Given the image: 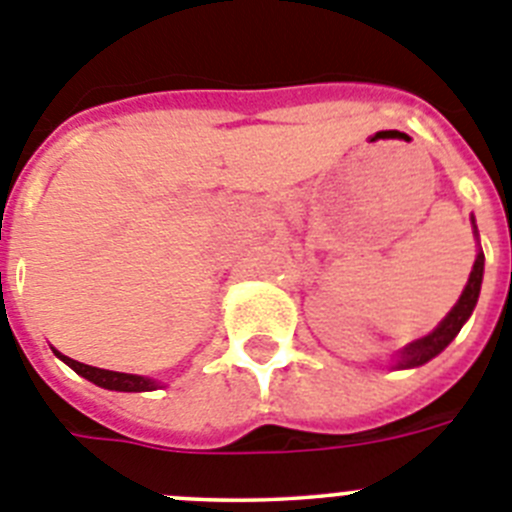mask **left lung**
Returning a JSON list of instances; mask_svg holds the SVG:
<instances>
[{
	"mask_svg": "<svg viewBox=\"0 0 512 512\" xmlns=\"http://www.w3.org/2000/svg\"><path fill=\"white\" fill-rule=\"evenodd\" d=\"M482 270H485V255H477L474 260L472 273H469L467 280V288H464L462 298L457 301V306L451 308L449 316L436 326L431 334H426L423 339L418 342L408 344L403 352L398 354V367H418V365H426L428 359H434L436 354L444 352L446 347L451 344V339L459 334V329L464 326V321L472 316L474 306H477V298H480V285H482Z\"/></svg>",
	"mask_w": 512,
	"mask_h": 512,
	"instance_id": "1",
	"label": "left lung"
}]
</instances>
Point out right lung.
Instances as JSON below:
<instances>
[{
    "label": "right lung",
    "instance_id": "1",
    "mask_svg": "<svg viewBox=\"0 0 512 512\" xmlns=\"http://www.w3.org/2000/svg\"><path fill=\"white\" fill-rule=\"evenodd\" d=\"M58 357L71 367L73 372H78L81 377L91 380L94 385L99 388H107V390H119V393H145V390H155V380H147V377L140 375H127V372H112V370H99V367H91L84 365V362H76V359L66 357V354L55 352Z\"/></svg>",
    "mask_w": 512,
    "mask_h": 512
}]
</instances>
